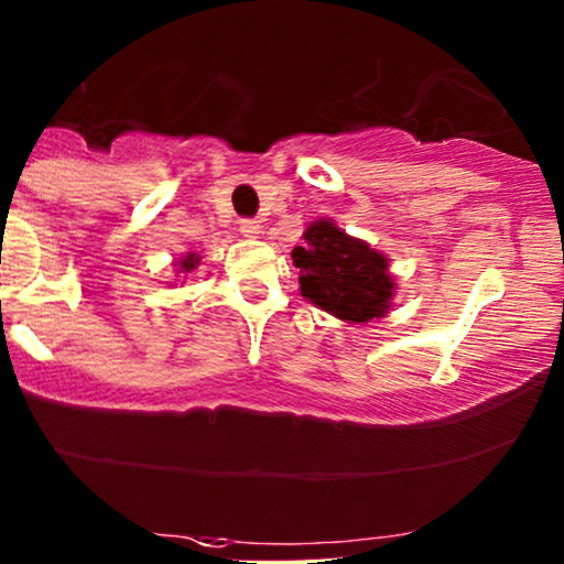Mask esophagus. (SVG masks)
Masks as SVG:
<instances>
[{
  "instance_id": "1",
  "label": "esophagus",
  "mask_w": 564,
  "mask_h": 564,
  "mask_svg": "<svg viewBox=\"0 0 564 564\" xmlns=\"http://www.w3.org/2000/svg\"><path fill=\"white\" fill-rule=\"evenodd\" d=\"M240 232H242V238H250V240H256L261 235V221H256V219H242L240 221Z\"/></svg>"
}]
</instances>
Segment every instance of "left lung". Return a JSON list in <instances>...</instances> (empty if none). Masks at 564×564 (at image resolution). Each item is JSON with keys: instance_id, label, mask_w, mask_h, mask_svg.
Segmentation results:
<instances>
[{"instance_id": "left-lung-1", "label": "left lung", "mask_w": 564, "mask_h": 564, "mask_svg": "<svg viewBox=\"0 0 564 564\" xmlns=\"http://www.w3.org/2000/svg\"><path fill=\"white\" fill-rule=\"evenodd\" d=\"M303 240L293 248V263L305 301L347 324H368L392 311L398 284L381 250L326 217L311 221Z\"/></svg>"}]
</instances>
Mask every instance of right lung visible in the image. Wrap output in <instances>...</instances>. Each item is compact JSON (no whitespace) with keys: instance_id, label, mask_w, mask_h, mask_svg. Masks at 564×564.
Returning <instances> with one entry per match:
<instances>
[{"instance_id":"add662e5","label":"right lung","mask_w":564,"mask_h":564,"mask_svg":"<svg viewBox=\"0 0 564 564\" xmlns=\"http://www.w3.org/2000/svg\"><path fill=\"white\" fill-rule=\"evenodd\" d=\"M198 263H200V256L193 253V250H187L185 256H180V259L172 261V267H175V274L183 276V282H185L187 274H191L193 269H198Z\"/></svg>"}]
</instances>
